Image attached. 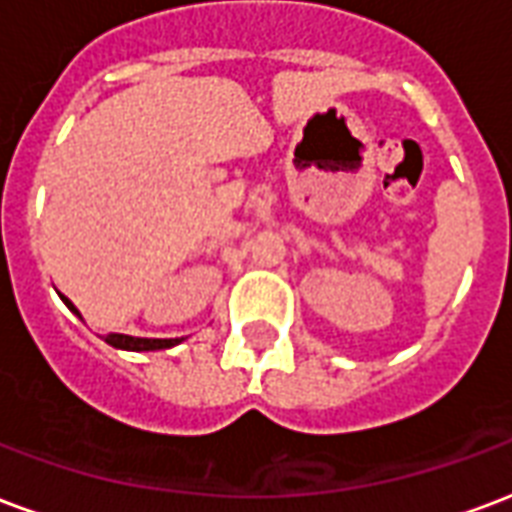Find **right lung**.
<instances>
[{
	"instance_id": "right-lung-1",
	"label": "right lung",
	"mask_w": 512,
	"mask_h": 512,
	"mask_svg": "<svg viewBox=\"0 0 512 512\" xmlns=\"http://www.w3.org/2000/svg\"><path fill=\"white\" fill-rule=\"evenodd\" d=\"M62 301L70 306L75 314H78V309H75V306L70 304L64 295H62ZM78 317H81V314H78ZM105 342L111 344V347H119V350L143 352V350H165V347L179 344V339H135V336H127V333H108V336H105Z\"/></svg>"
}]
</instances>
